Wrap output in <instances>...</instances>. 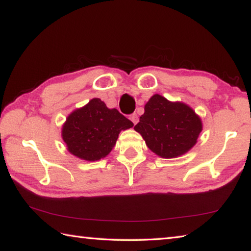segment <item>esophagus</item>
Segmentation results:
<instances>
[{
  "label": "esophagus",
  "instance_id": "esophagus-1",
  "mask_svg": "<svg viewBox=\"0 0 251 251\" xmlns=\"http://www.w3.org/2000/svg\"><path fill=\"white\" fill-rule=\"evenodd\" d=\"M129 118H130V121L133 122L135 125L137 124V123H138V115H137V114H136V113H133V114H131V115L129 116Z\"/></svg>",
  "mask_w": 251,
  "mask_h": 251
}]
</instances>
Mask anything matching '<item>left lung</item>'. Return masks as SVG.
Returning a JSON list of instances; mask_svg holds the SVG:
<instances>
[{
    "instance_id": "left-lung-1",
    "label": "left lung",
    "mask_w": 251,
    "mask_h": 251,
    "mask_svg": "<svg viewBox=\"0 0 251 251\" xmlns=\"http://www.w3.org/2000/svg\"><path fill=\"white\" fill-rule=\"evenodd\" d=\"M201 128V118L189 106L172 103L158 94L147 101L145 113L134 127L148 148L163 158L188 151L196 144Z\"/></svg>"
}]
</instances>
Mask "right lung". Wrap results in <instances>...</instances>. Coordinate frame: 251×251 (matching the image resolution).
<instances>
[{"label": "right lung", "instance_id": "add662e5", "mask_svg": "<svg viewBox=\"0 0 251 251\" xmlns=\"http://www.w3.org/2000/svg\"><path fill=\"white\" fill-rule=\"evenodd\" d=\"M133 126L116 108L109 109L100 99H93L67 117L62 136L70 152L84 160L94 161L109 154L121 130Z\"/></svg>", "mask_w": 251, "mask_h": 251}]
</instances>
